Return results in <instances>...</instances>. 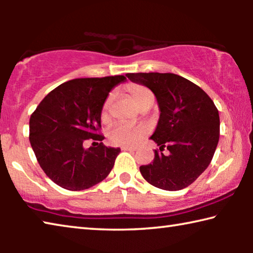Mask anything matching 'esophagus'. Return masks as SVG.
I'll list each match as a JSON object with an SVG mask.
<instances>
[{"instance_id":"34e87169","label":"esophagus","mask_w":253,"mask_h":253,"mask_svg":"<svg viewBox=\"0 0 253 253\" xmlns=\"http://www.w3.org/2000/svg\"><path fill=\"white\" fill-rule=\"evenodd\" d=\"M122 151H129V152H132V151H136V147H131V146H123V147H122Z\"/></svg>"}]
</instances>
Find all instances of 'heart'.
<instances>
[{"instance_id": "obj_1", "label": "heart", "mask_w": 253, "mask_h": 253, "mask_svg": "<svg viewBox=\"0 0 253 253\" xmlns=\"http://www.w3.org/2000/svg\"><path fill=\"white\" fill-rule=\"evenodd\" d=\"M127 91L129 96L135 101V104L143 108L147 105H152L154 101V96L152 91L147 87L142 84H128ZM114 100V93H109L102 104L100 110V119L102 123H108L110 117V106ZM149 129L145 125H128L125 123L115 124L108 132V140L115 146H136L144 137L148 135Z\"/></svg>"}]
</instances>
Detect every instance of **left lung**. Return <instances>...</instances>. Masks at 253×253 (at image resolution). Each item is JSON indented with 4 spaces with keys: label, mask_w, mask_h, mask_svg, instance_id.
Segmentation results:
<instances>
[{
    "label": "left lung",
    "mask_w": 253,
    "mask_h": 253,
    "mask_svg": "<svg viewBox=\"0 0 253 253\" xmlns=\"http://www.w3.org/2000/svg\"><path fill=\"white\" fill-rule=\"evenodd\" d=\"M156 96L161 116L151 138L166 157L155 151L148 165L139 168L146 181L165 191L191 185L211 163L220 137L219 111L203 89L175 74H127Z\"/></svg>",
    "instance_id": "obj_1"
}]
</instances>
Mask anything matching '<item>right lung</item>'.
<instances>
[{"instance_id":"add662e5","label":"right lung","mask_w":253,"mask_h":253,"mask_svg":"<svg viewBox=\"0 0 253 253\" xmlns=\"http://www.w3.org/2000/svg\"><path fill=\"white\" fill-rule=\"evenodd\" d=\"M126 77L69 80L50 91L30 117L29 139L41 169L57 185L81 191L105 179L121 148L107 147L100 110L109 91ZM96 148H83L87 140Z\"/></svg>"}]
</instances>
